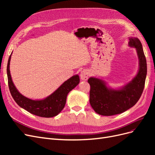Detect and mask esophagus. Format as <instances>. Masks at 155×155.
I'll return each instance as SVG.
<instances>
[{
    "mask_svg": "<svg viewBox=\"0 0 155 155\" xmlns=\"http://www.w3.org/2000/svg\"><path fill=\"white\" fill-rule=\"evenodd\" d=\"M89 77V72L87 70H83L81 72L80 74V78L81 79V80L83 81H86L88 79Z\"/></svg>",
    "mask_w": 155,
    "mask_h": 155,
    "instance_id": "1",
    "label": "esophagus"
}]
</instances>
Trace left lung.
<instances>
[{"label":"left lung","mask_w":155,"mask_h":155,"mask_svg":"<svg viewBox=\"0 0 155 155\" xmlns=\"http://www.w3.org/2000/svg\"><path fill=\"white\" fill-rule=\"evenodd\" d=\"M129 45L135 48L139 59L138 72L133 79L122 88L112 89L100 79H88L91 86L90 104L96 113L102 116L121 114L133 107L141 97L147 75V62L142 45L137 37H129Z\"/></svg>","instance_id":"8db88e82"}]
</instances>
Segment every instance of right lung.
<instances>
[{
  "label": "right lung",
  "mask_w": 155,
  "mask_h": 155,
  "mask_svg": "<svg viewBox=\"0 0 155 155\" xmlns=\"http://www.w3.org/2000/svg\"><path fill=\"white\" fill-rule=\"evenodd\" d=\"M11 56L12 54L9 57L8 61L7 75L9 88L13 100L22 109L31 114L44 118H51L57 116L66 104L68 92L79 84V77L78 75H75L69 78L55 92L44 100H33L22 95L14 85L10 71Z\"/></svg>",
  "instance_id": "1"
}]
</instances>
